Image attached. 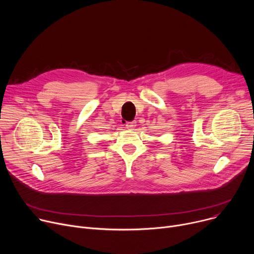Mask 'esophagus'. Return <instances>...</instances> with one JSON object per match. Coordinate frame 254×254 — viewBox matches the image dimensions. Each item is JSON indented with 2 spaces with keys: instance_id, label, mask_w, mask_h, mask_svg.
<instances>
[{
  "instance_id": "34e87169",
  "label": "esophagus",
  "mask_w": 254,
  "mask_h": 254,
  "mask_svg": "<svg viewBox=\"0 0 254 254\" xmlns=\"http://www.w3.org/2000/svg\"><path fill=\"white\" fill-rule=\"evenodd\" d=\"M135 126H136V121H132V122H128L127 124H126V128L127 129H129V130H131V129H133V128H135Z\"/></svg>"
}]
</instances>
